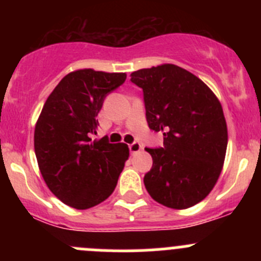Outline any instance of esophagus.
<instances>
[{"label": "esophagus", "instance_id": "1", "mask_svg": "<svg viewBox=\"0 0 261 261\" xmlns=\"http://www.w3.org/2000/svg\"><path fill=\"white\" fill-rule=\"evenodd\" d=\"M128 149H130L131 154H136V152H139L141 150V145L139 143H133L128 145Z\"/></svg>", "mask_w": 261, "mask_h": 261}]
</instances>
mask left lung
Wrapping results in <instances>:
<instances>
[{
    "instance_id": "left-lung-1",
    "label": "left lung",
    "mask_w": 261,
    "mask_h": 261,
    "mask_svg": "<svg viewBox=\"0 0 261 261\" xmlns=\"http://www.w3.org/2000/svg\"><path fill=\"white\" fill-rule=\"evenodd\" d=\"M131 82L143 88L146 120L163 131L164 146L149 149L152 168L144 177L154 201L186 210L217 183L227 149L222 106L204 82L174 64L139 69Z\"/></svg>"
}]
</instances>
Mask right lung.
<instances>
[{
  "label": "right lung",
  "instance_id": "1",
  "mask_svg": "<svg viewBox=\"0 0 261 261\" xmlns=\"http://www.w3.org/2000/svg\"><path fill=\"white\" fill-rule=\"evenodd\" d=\"M126 73L78 69L65 75L44 103L34 133L39 169L48 188L67 206L87 210L109 198L128 159V146L92 140L107 93Z\"/></svg>",
  "mask_w": 261,
  "mask_h": 261
}]
</instances>
